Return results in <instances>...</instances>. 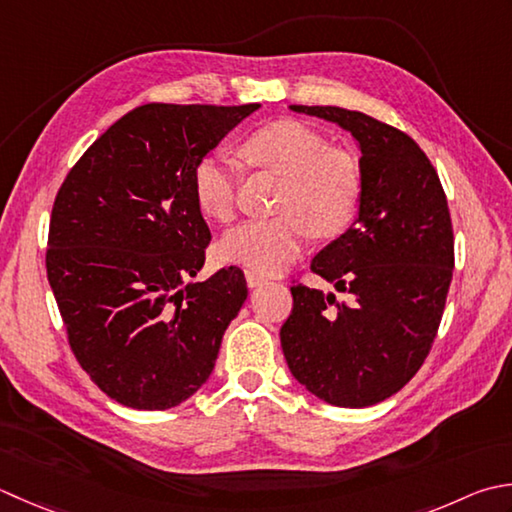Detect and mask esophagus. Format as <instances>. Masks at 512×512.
I'll return each mask as SVG.
<instances>
[{"label":"esophagus","mask_w":512,"mask_h":512,"mask_svg":"<svg viewBox=\"0 0 512 512\" xmlns=\"http://www.w3.org/2000/svg\"><path fill=\"white\" fill-rule=\"evenodd\" d=\"M264 282V275H259V273H255V270H246V284L250 286V288H255V286H259Z\"/></svg>","instance_id":"34e87169"}]
</instances>
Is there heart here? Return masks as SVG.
<instances>
[{
    "instance_id": "obj_1",
    "label": "heart",
    "mask_w": 512,
    "mask_h": 512,
    "mask_svg": "<svg viewBox=\"0 0 512 512\" xmlns=\"http://www.w3.org/2000/svg\"><path fill=\"white\" fill-rule=\"evenodd\" d=\"M239 153L248 164L284 177L275 210L226 233L219 255L255 273H277L302 253L310 233L330 239L355 222L362 204V170L344 148L295 119H277L250 133ZM235 173L222 157H204L193 170V195L219 224L235 217Z\"/></svg>"
}]
</instances>
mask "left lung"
I'll return each instance as SVG.
<instances>
[{"mask_svg": "<svg viewBox=\"0 0 512 512\" xmlns=\"http://www.w3.org/2000/svg\"><path fill=\"white\" fill-rule=\"evenodd\" d=\"M357 142L362 204L310 270L350 295L297 284L282 326L290 373L326 404L366 408L402 390L435 342L453 279V224L437 170L402 130L337 106H290Z\"/></svg>", "mask_w": 512, "mask_h": 512, "instance_id": "1", "label": "left lung"}]
</instances>
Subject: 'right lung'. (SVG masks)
Listing matches in <instances>:
<instances>
[{
	"label": "right lung",
	"mask_w": 512,
	"mask_h": 512,
	"mask_svg": "<svg viewBox=\"0 0 512 512\" xmlns=\"http://www.w3.org/2000/svg\"><path fill=\"white\" fill-rule=\"evenodd\" d=\"M259 104H146L95 139L50 215L46 273L79 366L137 410L195 395L246 302L237 266L188 282L210 230L193 170Z\"/></svg>",
	"instance_id": "obj_1"
}]
</instances>
